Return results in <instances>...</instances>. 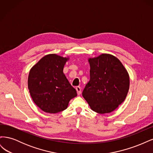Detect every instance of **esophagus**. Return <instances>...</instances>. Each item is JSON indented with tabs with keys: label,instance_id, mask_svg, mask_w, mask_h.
Listing matches in <instances>:
<instances>
[{
	"label": "esophagus",
	"instance_id": "34e87169",
	"mask_svg": "<svg viewBox=\"0 0 153 153\" xmlns=\"http://www.w3.org/2000/svg\"><path fill=\"white\" fill-rule=\"evenodd\" d=\"M76 90L77 91V94L78 95H80L81 94V87L80 86L76 87Z\"/></svg>",
	"mask_w": 153,
	"mask_h": 153
}]
</instances>
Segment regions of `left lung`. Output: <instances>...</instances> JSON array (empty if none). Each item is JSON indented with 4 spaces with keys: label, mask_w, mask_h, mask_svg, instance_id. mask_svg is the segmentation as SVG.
<instances>
[{
    "label": "left lung",
    "mask_w": 153,
    "mask_h": 153,
    "mask_svg": "<svg viewBox=\"0 0 153 153\" xmlns=\"http://www.w3.org/2000/svg\"><path fill=\"white\" fill-rule=\"evenodd\" d=\"M90 80L82 96L91 108L99 114L116 109L124 101L129 87V75L115 56L103 53L89 59Z\"/></svg>",
    "instance_id": "8db88e82"
}]
</instances>
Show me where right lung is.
<instances>
[{
  "instance_id": "right-lung-1",
  "label": "right lung",
  "mask_w": 153,
  "mask_h": 153,
  "mask_svg": "<svg viewBox=\"0 0 153 153\" xmlns=\"http://www.w3.org/2000/svg\"><path fill=\"white\" fill-rule=\"evenodd\" d=\"M56 54L45 55L32 67L28 77V88L35 104L43 111L56 114L67 108L76 91L63 73L68 61Z\"/></svg>"
}]
</instances>
